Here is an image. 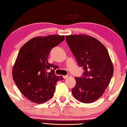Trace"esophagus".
Masks as SVG:
<instances>
[{
  "label": "esophagus",
  "mask_w": 127,
  "mask_h": 127,
  "mask_svg": "<svg viewBox=\"0 0 127 127\" xmlns=\"http://www.w3.org/2000/svg\"><path fill=\"white\" fill-rule=\"evenodd\" d=\"M71 76V75L70 74H68L67 75H65V76H63V78L64 79H68V78L70 77Z\"/></svg>",
  "instance_id": "esophagus-1"
}]
</instances>
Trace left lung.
<instances>
[{"instance_id": "1", "label": "left lung", "mask_w": 127, "mask_h": 127, "mask_svg": "<svg viewBox=\"0 0 127 127\" xmlns=\"http://www.w3.org/2000/svg\"><path fill=\"white\" fill-rule=\"evenodd\" d=\"M65 37L78 65L84 70L81 76L75 78L72 95L80 102L91 103L103 94L113 76L114 67L109 52L103 44L92 36L74 35Z\"/></svg>"}]
</instances>
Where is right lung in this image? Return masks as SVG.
<instances>
[{"label":"right lung","mask_w":127,"mask_h":127,"mask_svg":"<svg viewBox=\"0 0 127 127\" xmlns=\"http://www.w3.org/2000/svg\"><path fill=\"white\" fill-rule=\"evenodd\" d=\"M63 35H48L32 39L21 47L12 70L13 81L24 96L36 104L52 98L57 82L64 79L57 76L58 66L47 61L51 50L62 42Z\"/></svg>","instance_id":"1"}]
</instances>
